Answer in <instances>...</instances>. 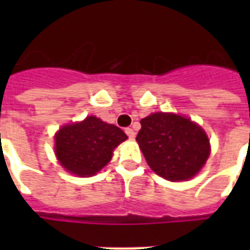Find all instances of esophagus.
<instances>
[{"instance_id":"esophagus-1","label":"esophagus","mask_w":250,"mask_h":250,"mask_svg":"<svg viewBox=\"0 0 250 250\" xmlns=\"http://www.w3.org/2000/svg\"><path fill=\"white\" fill-rule=\"evenodd\" d=\"M125 133H127V136L129 137V139H135V136H136V133H135V131H133L132 128H125Z\"/></svg>"}]
</instances>
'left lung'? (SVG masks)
Here are the masks:
<instances>
[{"label": "left lung", "mask_w": 250, "mask_h": 250, "mask_svg": "<svg viewBox=\"0 0 250 250\" xmlns=\"http://www.w3.org/2000/svg\"><path fill=\"white\" fill-rule=\"evenodd\" d=\"M136 136L146 164L170 182L194 178L211 152L205 129L190 118L176 113L156 111L140 121Z\"/></svg>", "instance_id": "obj_1"}]
</instances>
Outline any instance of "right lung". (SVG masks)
<instances>
[{
  "label": "right lung",
  "instance_id": "add662e5",
  "mask_svg": "<svg viewBox=\"0 0 250 250\" xmlns=\"http://www.w3.org/2000/svg\"><path fill=\"white\" fill-rule=\"evenodd\" d=\"M127 139L119 127L89 115L62 125L54 133V154L67 172L89 178L109 164L114 149Z\"/></svg>",
  "mask_w": 250,
  "mask_h": 250
}]
</instances>
